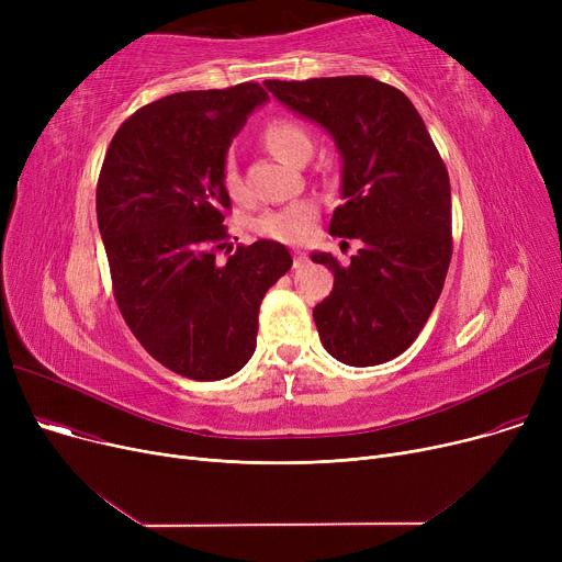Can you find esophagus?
Segmentation results:
<instances>
[{
    "mask_svg": "<svg viewBox=\"0 0 562 562\" xmlns=\"http://www.w3.org/2000/svg\"><path fill=\"white\" fill-rule=\"evenodd\" d=\"M303 263H305V255L301 250H293V266H296V269H301Z\"/></svg>",
    "mask_w": 562,
    "mask_h": 562,
    "instance_id": "34e87169",
    "label": "esophagus"
}]
</instances>
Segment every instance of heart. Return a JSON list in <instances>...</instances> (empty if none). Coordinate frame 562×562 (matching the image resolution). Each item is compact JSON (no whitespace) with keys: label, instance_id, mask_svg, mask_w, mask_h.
I'll return each instance as SVG.
<instances>
[{"label":"heart","instance_id":"heart-1","mask_svg":"<svg viewBox=\"0 0 562 562\" xmlns=\"http://www.w3.org/2000/svg\"><path fill=\"white\" fill-rule=\"evenodd\" d=\"M263 143L276 157H280L286 164H293V159H296L305 147H312L310 134L299 123L284 121V117L273 121L263 130ZM223 187L234 200H241L246 195L241 175L236 170L232 159L225 161L223 166ZM314 218H316V210L312 202H293V204L280 206V210L263 212L257 218L255 229L278 241H301L310 234Z\"/></svg>","mask_w":562,"mask_h":562}]
</instances>
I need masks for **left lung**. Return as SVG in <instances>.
Here are the masks:
<instances>
[{
  "label": "left lung",
  "mask_w": 562,
  "mask_h": 562,
  "mask_svg": "<svg viewBox=\"0 0 562 562\" xmlns=\"http://www.w3.org/2000/svg\"><path fill=\"white\" fill-rule=\"evenodd\" d=\"M293 113L326 130L341 157L330 234L358 239L341 266L312 252L335 284L314 307L323 348L348 367L398 358L426 326L451 261V184L419 111L373 77L266 79ZM346 244V241H341Z\"/></svg>",
  "instance_id": "obj_1"
}]
</instances>
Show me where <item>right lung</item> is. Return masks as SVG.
<instances>
[{
	"instance_id": "right-lung-1",
	"label": "right lung",
	"mask_w": 562,
	"mask_h": 562,
	"mask_svg": "<svg viewBox=\"0 0 562 562\" xmlns=\"http://www.w3.org/2000/svg\"><path fill=\"white\" fill-rule=\"evenodd\" d=\"M269 102L259 83L172 93L115 132L98 182V225L115 303L166 369L223 380L257 346L261 299L289 269L271 239L232 250L223 225V166L248 115Z\"/></svg>"
}]
</instances>
